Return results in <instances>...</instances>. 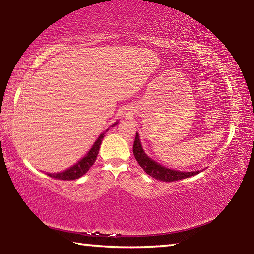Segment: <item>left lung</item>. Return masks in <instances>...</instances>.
<instances>
[{
    "label": "left lung",
    "mask_w": 254,
    "mask_h": 254,
    "mask_svg": "<svg viewBox=\"0 0 254 254\" xmlns=\"http://www.w3.org/2000/svg\"><path fill=\"white\" fill-rule=\"evenodd\" d=\"M133 154L136 159V161L139 162L141 168L148 175L151 176L154 179L161 180V182H175V180H180L184 178L191 177L199 174L200 171H189V173H184V171H177L173 169H168L166 167L159 165L156 161H153L150 159L147 154L144 153L142 145H141L139 135H135L134 143H133Z\"/></svg>",
    "instance_id": "left-lung-1"
}]
</instances>
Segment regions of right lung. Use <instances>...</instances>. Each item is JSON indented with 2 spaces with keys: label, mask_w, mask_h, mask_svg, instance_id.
<instances>
[{
  "label": "right lung",
  "mask_w": 254,
  "mask_h": 254,
  "mask_svg": "<svg viewBox=\"0 0 254 254\" xmlns=\"http://www.w3.org/2000/svg\"><path fill=\"white\" fill-rule=\"evenodd\" d=\"M104 134L105 133H102V134L98 136L96 142L94 143V145L92 147V149L89 150L88 153L86 154V156L81 159L80 161L77 162L75 166L70 167L69 169L63 171V173L48 174V176H50V177H53V178H56V179H60V180H75V179H78L79 177H81L83 175H85L89 170V168H91V167L94 165V162L96 161L98 150H100Z\"/></svg>",
  "instance_id": "1"
}]
</instances>
